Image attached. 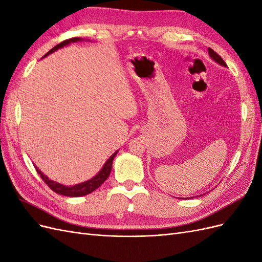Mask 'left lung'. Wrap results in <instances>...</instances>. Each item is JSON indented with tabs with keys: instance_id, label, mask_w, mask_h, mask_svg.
Segmentation results:
<instances>
[{
	"instance_id": "left-lung-1",
	"label": "left lung",
	"mask_w": 262,
	"mask_h": 262,
	"mask_svg": "<svg viewBox=\"0 0 262 262\" xmlns=\"http://www.w3.org/2000/svg\"><path fill=\"white\" fill-rule=\"evenodd\" d=\"M209 53H210V57L214 60V61H215V62H217V63H220V64L221 66H223V67H226V63L224 62V60L223 59H222L221 57H220V55L215 52V51H214V50H212L211 48H209Z\"/></svg>"
}]
</instances>
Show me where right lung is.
Here are the masks:
<instances>
[{
	"label": "right lung",
	"instance_id": "obj_1",
	"mask_svg": "<svg viewBox=\"0 0 262 262\" xmlns=\"http://www.w3.org/2000/svg\"><path fill=\"white\" fill-rule=\"evenodd\" d=\"M80 40H81V39L77 38V37L67 39V40L62 41L59 45L53 47V48L48 53L45 54V57H46V55L52 53L53 51L58 50L59 48H62V47H64L67 45L71 43V42H75V41H80ZM117 153H118V150H117V152H115L112 156H110L109 160L105 163L104 167L101 168V170L94 178L87 180L85 182H82V184L72 186V187H67V186L61 185V184H58V182H55V181H52L48 177H47L46 175H43V173L40 170H39L36 167V166H35V168H36V170H37V172L39 173V175H40L41 179L46 182L47 185L49 186V188L52 190V191L57 192L59 194H62V195H66V196H82V195H86V194H89V193L95 191V190H96L99 186H101L102 184H104V182L106 181V179L109 177L110 171H112L113 161H114L115 156L117 155Z\"/></svg>",
	"mask_w": 262,
	"mask_h": 262
}]
</instances>
